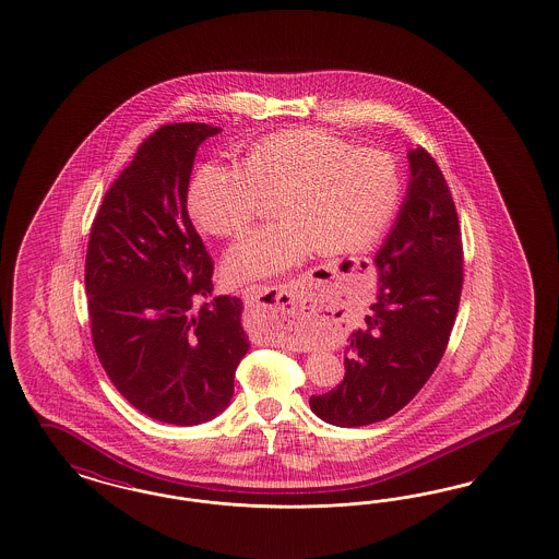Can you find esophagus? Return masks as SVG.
<instances>
[{
	"mask_svg": "<svg viewBox=\"0 0 559 559\" xmlns=\"http://www.w3.org/2000/svg\"><path fill=\"white\" fill-rule=\"evenodd\" d=\"M296 296L289 284L280 286H250L245 289L247 328L263 331H282L294 317Z\"/></svg>",
	"mask_w": 559,
	"mask_h": 559,
	"instance_id": "esophagus-1",
	"label": "esophagus"
}]
</instances>
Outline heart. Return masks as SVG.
I'll return each instance as SVG.
<instances>
[{"label": "heart", "mask_w": 559, "mask_h": 559, "mask_svg": "<svg viewBox=\"0 0 559 559\" xmlns=\"http://www.w3.org/2000/svg\"><path fill=\"white\" fill-rule=\"evenodd\" d=\"M400 194L392 155L300 128L250 146L242 167L205 164L192 178L188 207L209 234L240 236L263 199L277 197L282 219L250 231L226 254L229 280L252 282L286 273L317 249L340 254L367 247L392 222Z\"/></svg>", "instance_id": "obj_1"}]
</instances>
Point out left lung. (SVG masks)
<instances>
[{
    "label": "left lung",
    "instance_id": "1",
    "mask_svg": "<svg viewBox=\"0 0 559 559\" xmlns=\"http://www.w3.org/2000/svg\"><path fill=\"white\" fill-rule=\"evenodd\" d=\"M411 180L392 231L374 254L377 300L352 331L344 381L310 395L335 427H362L404 408L433 374L462 294V236L454 199L433 157L408 151Z\"/></svg>",
    "mask_w": 559,
    "mask_h": 559
}]
</instances>
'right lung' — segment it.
I'll return each mask as SVG.
<instances>
[{
	"label": "right lung",
	"mask_w": 559,
	"mask_h": 559,
	"mask_svg": "<svg viewBox=\"0 0 559 559\" xmlns=\"http://www.w3.org/2000/svg\"><path fill=\"white\" fill-rule=\"evenodd\" d=\"M215 126L155 130L105 192L95 215L84 286L93 344L116 390L141 413L178 427L228 408L249 352L242 300L215 296L213 261L188 217L199 145Z\"/></svg>",
	"instance_id": "1"
}]
</instances>
